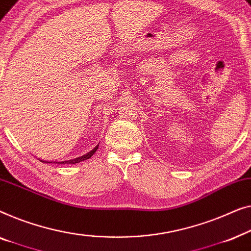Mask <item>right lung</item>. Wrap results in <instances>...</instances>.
<instances>
[{
	"label": "right lung",
	"mask_w": 251,
	"mask_h": 251,
	"mask_svg": "<svg viewBox=\"0 0 251 251\" xmlns=\"http://www.w3.org/2000/svg\"><path fill=\"white\" fill-rule=\"evenodd\" d=\"M98 148H99V144L94 148V149H92L90 152L83 154V156H80V157H77V158H75V159H70V160H66V161H60V164H77V162H80V161H84V160L89 159V158H91L92 156H93L95 151L98 150ZM53 164H56V161L53 162ZM58 164H59V162H58Z\"/></svg>",
	"instance_id": "add662e5"
}]
</instances>
